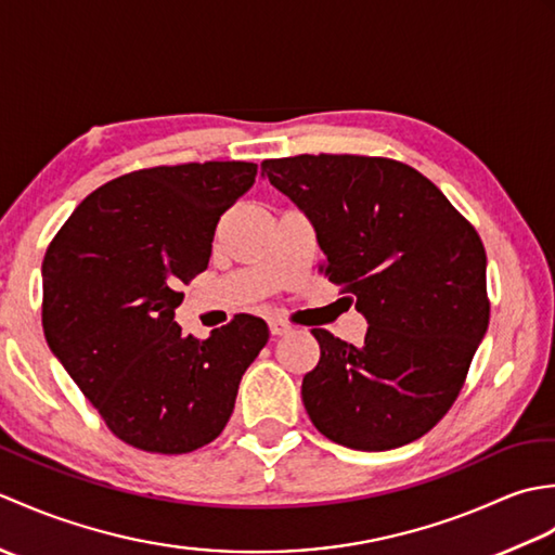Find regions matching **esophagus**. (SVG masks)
<instances>
[{
	"label": "esophagus",
	"instance_id": "obj_1",
	"mask_svg": "<svg viewBox=\"0 0 555 555\" xmlns=\"http://www.w3.org/2000/svg\"><path fill=\"white\" fill-rule=\"evenodd\" d=\"M269 332L271 336H286L293 332V326L284 320H269Z\"/></svg>",
	"mask_w": 555,
	"mask_h": 555
}]
</instances>
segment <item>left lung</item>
Wrapping results in <instances>:
<instances>
[{"label":"left lung","instance_id":"8db88e82","mask_svg":"<svg viewBox=\"0 0 555 555\" xmlns=\"http://www.w3.org/2000/svg\"><path fill=\"white\" fill-rule=\"evenodd\" d=\"M314 223L320 271L367 320L360 348L312 328L302 403L326 439L388 451L427 434L463 391L489 326L479 233L427 176L388 157L264 159L262 176Z\"/></svg>","mask_w":555,"mask_h":555}]
</instances>
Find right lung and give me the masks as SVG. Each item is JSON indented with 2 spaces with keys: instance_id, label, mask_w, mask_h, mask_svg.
I'll use <instances>...</instances> for the list:
<instances>
[{
  "instance_id": "obj_1",
  "label": "right lung",
  "mask_w": 555,
  "mask_h": 555,
  "mask_svg": "<svg viewBox=\"0 0 555 555\" xmlns=\"http://www.w3.org/2000/svg\"><path fill=\"white\" fill-rule=\"evenodd\" d=\"M253 162L124 173L74 209L42 262V328L70 379L128 446L181 455L215 441L269 326L253 314L199 340L173 322L207 269L219 217L255 183Z\"/></svg>"
}]
</instances>
